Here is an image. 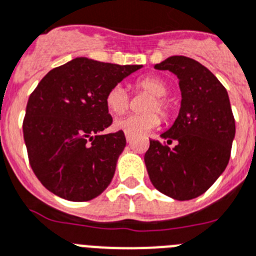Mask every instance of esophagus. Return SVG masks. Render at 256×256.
I'll return each instance as SVG.
<instances>
[{"label":"esophagus","mask_w":256,"mask_h":256,"mask_svg":"<svg viewBox=\"0 0 256 256\" xmlns=\"http://www.w3.org/2000/svg\"><path fill=\"white\" fill-rule=\"evenodd\" d=\"M124 136H126V140H128V143L132 142V139H134V134H130V132H126V134H124Z\"/></svg>","instance_id":"1"}]
</instances>
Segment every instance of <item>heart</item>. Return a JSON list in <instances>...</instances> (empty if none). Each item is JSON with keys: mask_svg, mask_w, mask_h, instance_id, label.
Wrapping results in <instances>:
<instances>
[{"mask_svg": "<svg viewBox=\"0 0 256 256\" xmlns=\"http://www.w3.org/2000/svg\"><path fill=\"white\" fill-rule=\"evenodd\" d=\"M134 86L136 90H142L151 94V98L148 100L144 108V110L148 113L132 114L128 117L120 118L114 122V128L130 134L151 132L160 124V118L154 112L160 114L164 121H167L171 117L172 104L164 97L170 92L168 84L158 76H144L135 81ZM105 105L112 114L116 116L124 114L130 105V97L126 89L120 84L112 86L105 94Z\"/></svg>", "mask_w": 256, "mask_h": 256, "instance_id": "b5f03b06", "label": "heart"}]
</instances>
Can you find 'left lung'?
<instances>
[{
  "label": "left lung",
  "instance_id": "1",
  "mask_svg": "<svg viewBox=\"0 0 256 256\" xmlns=\"http://www.w3.org/2000/svg\"><path fill=\"white\" fill-rule=\"evenodd\" d=\"M155 68L178 78L182 108L176 121L150 140L144 163L152 186L175 200H192L210 188L225 171L236 136L229 94L214 74L196 60L171 56ZM176 142V146L168 144Z\"/></svg>",
  "mask_w": 256,
  "mask_h": 256
}]
</instances>
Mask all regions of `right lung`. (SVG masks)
Masks as SVG:
<instances>
[{
	"mask_svg": "<svg viewBox=\"0 0 256 256\" xmlns=\"http://www.w3.org/2000/svg\"><path fill=\"white\" fill-rule=\"evenodd\" d=\"M139 68L76 58L31 93L24 138L31 168L50 192L81 202L108 188L126 138L121 130L102 134L113 122L105 94Z\"/></svg>",
	"mask_w": 256,
	"mask_h": 256,
	"instance_id": "1",
	"label": "right lung"
}]
</instances>
